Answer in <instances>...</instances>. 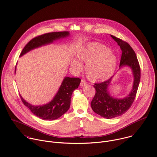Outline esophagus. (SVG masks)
Masks as SVG:
<instances>
[{"mask_svg":"<svg viewBox=\"0 0 157 157\" xmlns=\"http://www.w3.org/2000/svg\"><path fill=\"white\" fill-rule=\"evenodd\" d=\"M86 84H87V83H86V82L84 80L82 79V80L81 81V83H80V86H81V87L85 86H86Z\"/></svg>","mask_w":157,"mask_h":157,"instance_id":"esophagus-1","label":"esophagus"}]
</instances>
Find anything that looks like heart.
<instances>
[{
	"instance_id": "b5f03b06",
	"label": "heart",
	"mask_w": 157,
	"mask_h": 157,
	"mask_svg": "<svg viewBox=\"0 0 157 157\" xmlns=\"http://www.w3.org/2000/svg\"><path fill=\"white\" fill-rule=\"evenodd\" d=\"M78 58H74L71 65L74 70L79 71L82 63L85 62L86 74L91 81L107 79L113 75L117 64L116 56L109 48L102 44L89 43L79 52Z\"/></svg>"
}]
</instances>
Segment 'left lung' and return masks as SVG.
Wrapping results in <instances>:
<instances>
[{
    "label": "left lung",
    "mask_w": 157,
    "mask_h": 157,
    "mask_svg": "<svg viewBox=\"0 0 157 157\" xmlns=\"http://www.w3.org/2000/svg\"><path fill=\"white\" fill-rule=\"evenodd\" d=\"M110 36L117 43L122 50L120 68L130 67L133 76V82L130 93L122 99L114 98L109 92L113 77L104 82L94 84L96 94L91 103V108L95 113L107 119L121 116L128 110L136 98L140 80V68L135 52L126 41L112 35Z\"/></svg>",
    "instance_id": "1"
}]
</instances>
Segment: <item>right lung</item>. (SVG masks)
<instances>
[{"label":"right lung","instance_id":"right-lung-1","mask_svg":"<svg viewBox=\"0 0 157 157\" xmlns=\"http://www.w3.org/2000/svg\"><path fill=\"white\" fill-rule=\"evenodd\" d=\"M69 35V32H58L48 33L35 37L26 44L20 56L35 48L52 43L55 40L66 38ZM80 82L81 79L78 78L65 77L53 99L50 102L42 105H32L24 100L21 95L20 96L22 102L34 115L43 120L53 121L58 119L68 110L73 92L78 87Z\"/></svg>","mask_w":157,"mask_h":157}]
</instances>
